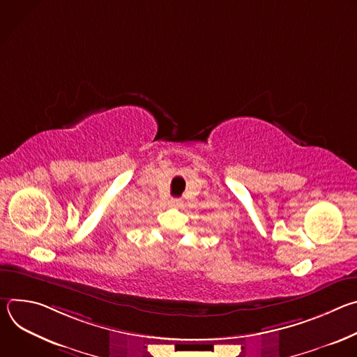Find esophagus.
Here are the masks:
<instances>
[{"label": "esophagus", "mask_w": 357, "mask_h": 357, "mask_svg": "<svg viewBox=\"0 0 357 357\" xmlns=\"http://www.w3.org/2000/svg\"><path fill=\"white\" fill-rule=\"evenodd\" d=\"M179 199H171V203H172V205H179Z\"/></svg>", "instance_id": "34e87169"}]
</instances>
